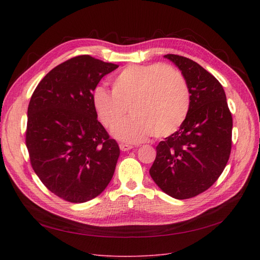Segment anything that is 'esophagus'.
I'll return each mask as SVG.
<instances>
[{"label": "esophagus", "mask_w": 260, "mask_h": 260, "mask_svg": "<svg viewBox=\"0 0 260 260\" xmlns=\"http://www.w3.org/2000/svg\"><path fill=\"white\" fill-rule=\"evenodd\" d=\"M119 147H120V149H121L122 152H127V151H129V149L133 148V146H132V145H129V144H124V143H121V144H119Z\"/></svg>", "instance_id": "34e87169"}]
</instances>
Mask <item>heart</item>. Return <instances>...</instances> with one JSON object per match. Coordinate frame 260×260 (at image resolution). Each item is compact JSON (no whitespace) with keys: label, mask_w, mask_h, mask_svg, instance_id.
<instances>
[{"label":"heart","mask_w":260,"mask_h":260,"mask_svg":"<svg viewBox=\"0 0 260 260\" xmlns=\"http://www.w3.org/2000/svg\"><path fill=\"white\" fill-rule=\"evenodd\" d=\"M112 91L98 86L92 104L99 120L111 129L129 107L133 116L117 125L113 135L128 143L146 141L154 133L168 137L183 123L191 96L184 77L164 64L129 66L112 80Z\"/></svg>","instance_id":"obj_1"}]
</instances>
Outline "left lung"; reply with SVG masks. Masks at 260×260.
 I'll return each mask as SVG.
<instances>
[{"label":"left lung","instance_id":"left-lung-1","mask_svg":"<svg viewBox=\"0 0 260 260\" xmlns=\"http://www.w3.org/2000/svg\"><path fill=\"white\" fill-rule=\"evenodd\" d=\"M164 57L184 77L191 104L178 131L156 146L149 175L162 192L185 200L206 191L222 174L231 153L232 116L222 85L206 69L179 55Z\"/></svg>","mask_w":260,"mask_h":260}]
</instances>
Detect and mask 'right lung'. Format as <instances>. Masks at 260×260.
Returning a JSON list of instances; mask_svg holds the SVG:
<instances>
[{
	"label": "right lung",
	"mask_w": 260,
	"mask_h": 260,
	"mask_svg": "<svg viewBox=\"0 0 260 260\" xmlns=\"http://www.w3.org/2000/svg\"><path fill=\"white\" fill-rule=\"evenodd\" d=\"M118 65L80 55L53 68L28 106L26 145L31 166L58 198L84 203L114 176L119 146L98 120L92 92Z\"/></svg>",
	"instance_id": "obj_1"
}]
</instances>
